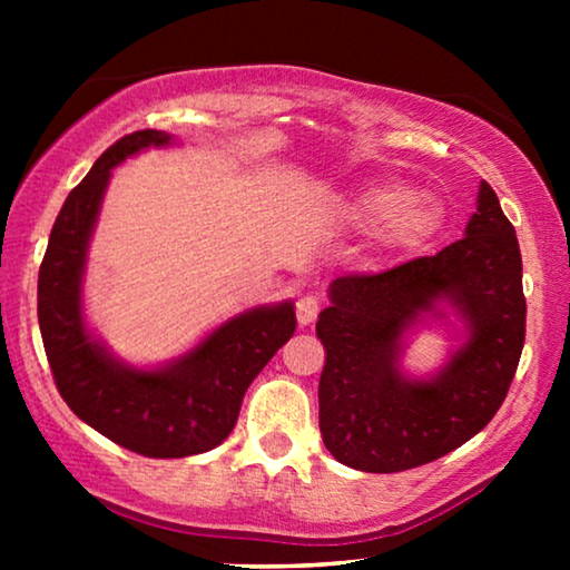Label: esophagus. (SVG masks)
<instances>
[{
  "label": "esophagus",
  "instance_id": "esophagus-1",
  "mask_svg": "<svg viewBox=\"0 0 570 570\" xmlns=\"http://www.w3.org/2000/svg\"><path fill=\"white\" fill-rule=\"evenodd\" d=\"M318 311H322V301H318L316 295L306 293V295H301L298 301H295V316H298V324L301 326L314 324L316 316H318Z\"/></svg>",
  "mask_w": 570,
  "mask_h": 570
}]
</instances>
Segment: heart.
<instances>
[{
    "label": "heart",
    "mask_w": 570,
    "mask_h": 570,
    "mask_svg": "<svg viewBox=\"0 0 570 570\" xmlns=\"http://www.w3.org/2000/svg\"><path fill=\"white\" fill-rule=\"evenodd\" d=\"M347 215L373 225V240L384 252H412L439 233L443 205L431 191H410L396 178L365 181L347 202Z\"/></svg>",
    "instance_id": "obj_1"
}]
</instances>
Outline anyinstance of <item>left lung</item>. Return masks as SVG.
<instances>
[{
    "mask_svg": "<svg viewBox=\"0 0 570 570\" xmlns=\"http://www.w3.org/2000/svg\"><path fill=\"white\" fill-rule=\"evenodd\" d=\"M527 301L513 225L485 181L464 238L381 275L330 285L316 334L324 446L361 472H402L478 435L501 407L524 347ZM439 325L455 345L428 374L403 365L409 340Z\"/></svg>",
    "mask_w": 570,
    "mask_h": 570,
    "instance_id": "1",
    "label": "left lung"
}]
</instances>
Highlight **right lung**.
<instances>
[{
	"instance_id": "add662e5",
	"label": "right lung",
	"mask_w": 570,
	"mask_h": 570,
	"mask_svg": "<svg viewBox=\"0 0 570 570\" xmlns=\"http://www.w3.org/2000/svg\"><path fill=\"white\" fill-rule=\"evenodd\" d=\"M181 145L142 129L121 137L69 191L38 272V324L53 381L82 423L119 446L153 459H181L220 446L240 402L272 355L293 337L295 303H262L209 330L170 361H124L85 314L90 240L114 168L139 153Z\"/></svg>"
}]
</instances>
